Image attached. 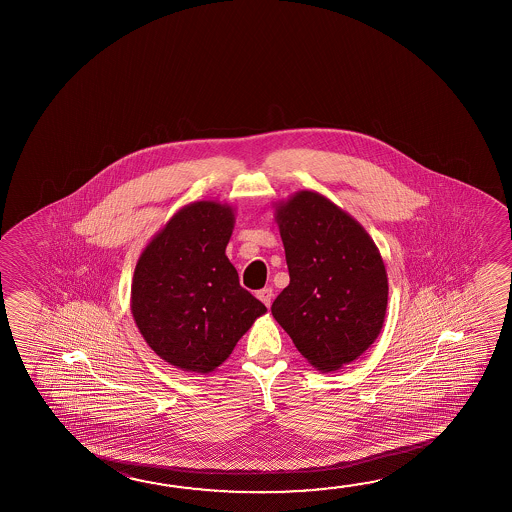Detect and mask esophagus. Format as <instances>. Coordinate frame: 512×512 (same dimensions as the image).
<instances>
[{"label":"esophagus","mask_w":512,"mask_h":512,"mask_svg":"<svg viewBox=\"0 0 512 512\" xmlns=\"http://www.w3.org/2000/svg\"><path fill=\"white\" fill-rule=\"evenodd\" d=\"M257 298H259L260 302L264 303L266 307H271V302H273V289L271 287H264V289H260L259 293H257Z\"/></svg>","instance_id":"esophagus-1"}]
</instances>
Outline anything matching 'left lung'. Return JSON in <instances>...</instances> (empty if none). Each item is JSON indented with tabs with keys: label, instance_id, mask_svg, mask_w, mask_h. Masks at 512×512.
<instances>
[{
	"label": "left lung",
	"instance_id": "1",
	"mask_svg": "<svg viewBox=\"0 0 512 512\" xmlns=\"http://www.w3.org/2000/svg\"><path fill=\"white\" fill-rule=\"evenodd\" d=\"M275 219L291 282L271 314L310 366L341 369L384 327L389 285L382 255L357 219L316 191L277 203Z\"/></svg>",
	"mask_w": 512,
	"mask_h": 512
}]
</instances>
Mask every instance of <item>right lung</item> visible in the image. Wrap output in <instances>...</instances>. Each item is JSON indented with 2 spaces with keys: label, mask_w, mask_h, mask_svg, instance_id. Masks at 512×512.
I'll list each match as a JSON object with an SVG mask.
<instances>
[{
  "label": "right lung",
  "mask_w": 512,
  "mask_h": 512,
  "mask_svg": "<svg viewBox=\"0 0 512 512\" xmlns=\"http://www.w3.org/2000/svg\"><path fill=\"white\" fill-rule=\"evenodd\" d=\"M234 223L228 203H189L151 237L135 264V325L162 361L182 371H214L268 310L241 287L225 253Z\"/></svg>",
  "instance_id": "add662e5"
}]
</instances>
